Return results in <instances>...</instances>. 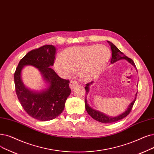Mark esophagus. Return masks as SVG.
<instances>
[{"mask_svg":"<svg viewBox=\"0 0 154 154\" xmlns=\"http://www.w3.org/2000/svg\"><path fill=\"white\" fill-rule=\"evenodd\" d=\"M78 85V82L76 81H71L70 83V87L71 89H73L74 87L77 86Z\"/></svg>","mask_w":154,"mask_h":154,"instance_id":"obj_1","label":"esophagus"}]
</instances>
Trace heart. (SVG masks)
I'll use <instances>...</instances> for the list:
<instances>
[{"mask_svg":"<svg viewBox=\"0 0 154 154\" xmlns=\"http://www.w3.org/2000/svg\"><path fill=\"white\" fill-rule=\"evenodd\" d=\"M111 53L102 45L73 46L64 50L57 57L54 68L60 75L68 77L79 69V74L85 81L97 78L108 65Z\"/></svg>","mask_w":154,"mask_h":154,"instance_id":"b5f03b06","label":"heart"}]
</instances>
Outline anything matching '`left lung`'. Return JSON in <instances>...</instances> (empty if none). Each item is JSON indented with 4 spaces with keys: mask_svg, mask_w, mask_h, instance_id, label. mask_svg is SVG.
I'll return each instance as SVG.
<instances>
[{
    "mask_svg": "<svg viewBox=\"0 0 154 154\" xmlns=\"http://www.w3.org/2000/svg\"><path fill=\"white\" fill-rule=\"evenodd\" d=\"M109 45L111 46V50L112 51V58L111 59V63H113L116 62H117L119 60H122V59H125L128 61L129 63H130L131 64H132L133 66H135V63L132 60V59H131L130 58H128V57H126L125 55V54L123 53H122L121 51H120L116 46L112 44L111 42H108ZM93 84V82H91L89 83L86 84V86L85 87V89L86 91V95L88 94L89 91V86L91 85H92ZM137 93H136L135 96L137 97ZM136 97L135 98V99L130 104V105L128 106V108L126 109V110L123 112L122 114H121L120 115L116 116V117H111V116H106V115L103 114V113L99 112L98 111H96L95 109H93L91 108H90L89 104H88V101H87V97H85V109L87 111V112H88V114L93 118L97 122H99L103 123H115L116 122L119 120H121L123 118H125L126 116H128L129 115V113L130 112L133 104H134L135 100H136Z\"/></svg>",
    "mask_w": 154,
    "mask_h": 154,
    "instance_id": "8db88e82",
    "label": "left lung"
}]
</instances>
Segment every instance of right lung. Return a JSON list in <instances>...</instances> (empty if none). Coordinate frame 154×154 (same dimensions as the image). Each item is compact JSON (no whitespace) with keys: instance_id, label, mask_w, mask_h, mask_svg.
<instances>
[{"instance_id":"1","label":"right lung","mask_w":154,"mask_h":154,"mask_svg":"<svg viewBox=\"0 0 154 154\" xmlns=\"http://www.w3.org/2000/svg\"><path fill=\"white\" fill-rule=\"evenodd\" d=\"M55 53L56 48L51 45L32 50L20 60L14 73L16 92L20 103L30 116L39 121H49L60 115L71 92L69 80L60 78L50 68L54 63ZM26 65L34 66L41 72L49 85L47 89L35 92L25 88L21 71Z\"/></svg>"}]
</instances>
